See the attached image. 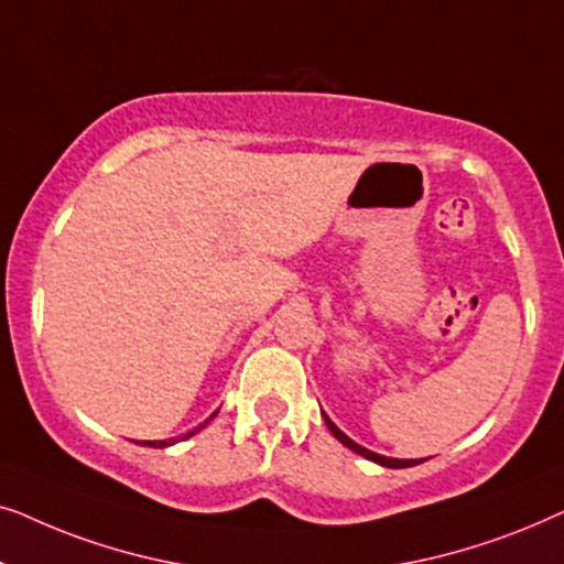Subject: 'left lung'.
I'll list each match as a JSON object with an SVG mask.
<instances>
[{
	"mask_svg": "<svg viewBox=\"0 0 564 564\" xmlns=\"http://www.w3.org/2000/svg\"><path fill=\"white\" fill-rule=\"evenodd\" d=\"M323 421H326V426H328V431H330V434H334V436L338 438V442H341L344 446H349V449H351V452H357V454H361V457H365V459H372V462H377V465H382V467H390V469H403V467H413V465H421V462H419V459H395V457H384V454L369 452V449H365V446H361V444H357V442H354V438H349V436H346V434H344V431H341V429H338V426H336V423H334V421H330L326 413H323Z\"/></svg>",
	"mask_w": 564,
	"mask_h": 564,
	"instance_id": "8db88e82",
	"label": "left lung"
}]
</instances>
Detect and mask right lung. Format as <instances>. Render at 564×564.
<instances>
[{
    "instance_id": "add662e5",
    "label": "right lung",
    "mask_w": 564,
    "mask_h": 564,
    "mask_svg": "<svg viewBox=\"0 0 564 564\" xmlns=\"http://www.w3.org/2000/svg\"><path fill=\"white\" fill-rule=\"evenodd\" d=\"M215 419V413L210 415V419H207L205 423H199V426H195V429H192V431H187V434H184L182 438H189V436H195L197 434V431L199 429H205L207 426V423H210ZM143 444H149V446H153V449H164V446H172V444H176V438H164V442H143Z\"/></svg>"
}]
</instances>
